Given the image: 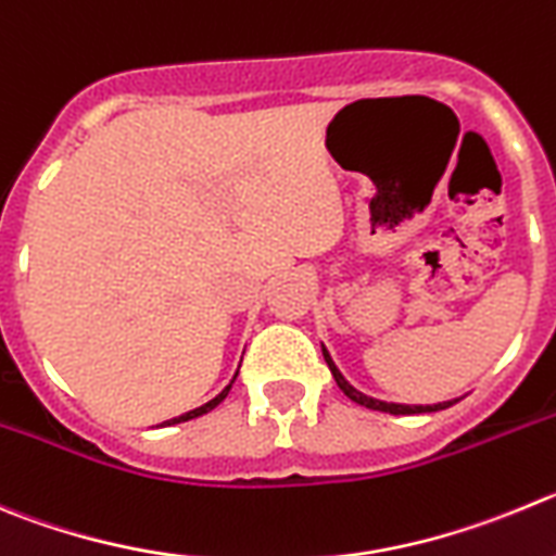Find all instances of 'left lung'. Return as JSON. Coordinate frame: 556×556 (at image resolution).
<instances>
[{
    "mask_svg": "<svg viewBox=\"0 0 556 556\" xmlns=\"http://www.w3.org/2000/svg\"><path fill=\"white\" fill-rule=\"evenodd\" d=\"M320 351H324V359H326V365H329L331 376H334L337 387H340L342 392H345V395L351 397V401L359 403V406H365V408H372V412H387V414H425V412H442V408H450V406H453L455 401H458V397H455V401L428 403V406H422V403H417V406H414V403H389V401H378V397H370V395H365V392H359V389H356L354 383L349 381V378L342 376L340 367L334 365V359H331L329 349H326L324 342H320Z\"/></svg>",
    "mask_w": 556,
    "mask_h": 556,
    "instance_id": "8db88e82",
    "label": "left lung"
}]
</instances>
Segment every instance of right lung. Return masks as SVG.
Returning <instances> with one entry per match:
<instances>
[{"label": "right lung", "instance_id": "obj_1", "mask_svg": "<svg viewBox=\"0 0 556 556\" xmlns=\"http://www.w3.org/2000/svg\"><path fill=\"white\" fill-rule=\"evenodd\" d=\"M238 367H241V365H238ZM236 378H238V370H236V376H232V378H230V383H227V387H225V389H222V392H219V395H216V397H214V401H207V403H202V406L191 408V412L180 414V417H173V419H167V422H161V425H164V428H167V425L189 422V419H194V417H202V414H207V412H214V408H216V406H219V403H222V401H225V397H227V392H230V387H232V381H236Z\"/></svg>", "mask_w": 556, "mask_h": 556}]
</instances>
